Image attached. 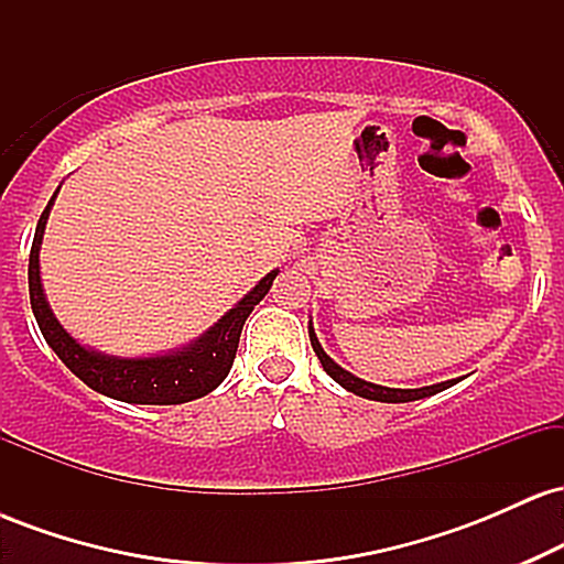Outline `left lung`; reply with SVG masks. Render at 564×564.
I'll use <instances>...</instances> for the list:
<instances>
[{
    "mask_svg": "<svg viewBox=\"0 0 564 564\" xmlns=\"http://www.w3.org/2000/svg\"><path fill=\"white\" fill-rule=\"evenodd\" d=\"M310 332V345H313L315 355H318L323 371L332 377L336 384L345 387L347 392L352 394H360V398L366 400H379V403H411V400H422V398H430V394H437L443 390H448V387L456 384L458 379H451V381H440V384H432V387H419V390H394V387H381V384H371V381L366 379H358L355 373H349L341 368L339 364H334L332 358L326 355V349L321 347L318 336H315V328H313V321H310L307 326Z\"/></svg>",
    "mask_w": 564,
    "mask_h": 564,
    "instance_id": "8db88e82",
    "label": "left lung"
}]
</instances>
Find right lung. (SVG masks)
<instances>
[{"label": "right lung", "mask_w": 564, "mask_h": 564, "mask_svg": "<svg viewBox=\"0 0 564 564\" xmlns=\"http://www.w3.org/2000/svg\"><path fill=\"white\" fill-rule=\"evenodd\" d=\"M61 191V187H57ZM57 191L50 198L47 209L39 217L34 243H31L29 257V294L31 310L39 323L47 345L53 352L76 373L84 384L93 387L95 392L106 394V398L121 400V403L134 405H180L191 403V400L204 398L212 390L223 384L225 377L230 373L232 360H236L238 339H241V328L246 318L251 315L254 304H260L273 286L278 270H270L268 275L257 283L249 294L236 307L219 318L209 332H204L191 345L170 349L161 355H148V358H121V355H106L100 349L82 345L74 339L61 321L55 318L53 307H50L47 294L42 286V273H39V251H42L44 228H47L50 209H53Z\"/></svg>", "instance_id": "right-lung-1"}]
</instances>
